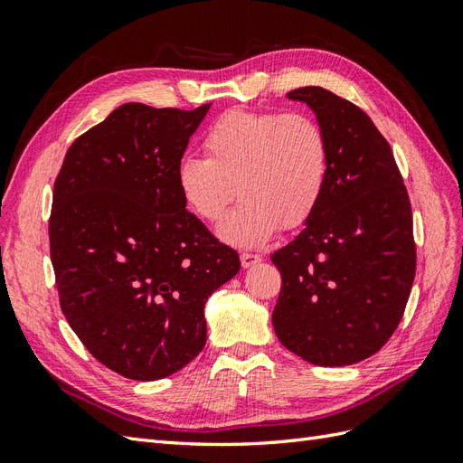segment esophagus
Segmentation results:
<instances>
[{
  "label": "esophagus",
  "mask_w": 463,
  "mask_h": 463,
  "mask_svg": "<svg viewBox=\"0 0 463 463\" xmlns=\"http://www.w3.org/2000/svg\"><path fill=\"white\" fill-rule=\"evenodd\" d=\"M262 257L255 255V253H241V266L243 269H249V266H253L257 262H260Z\"/></svg>",
  "instance_id": "34e87169"
}]
</instances>
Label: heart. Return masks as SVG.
I'll return each mask as SVG.
<instances>
[{"mask_svg": "<svg viewBox=\"0 0 463 463\" xmlns=\"http://www.w3.org/2000/svg\"><path fill=\"white\" fill-rule=\"evenodd\" d=\"M204 154L175 167L179 197L206 223H218L237 194L243 199L220 228L237 247H260L282 226L311 220L325 197L330 145L305 114L232 109L208 129Z\"/></svg>", "mask_w": 463, "mask_h": 463, "instance_id": "1", "label": "heart"}]
</instances>
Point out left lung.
<instances>
[{
	"mask_svg": "<svg viewBox=\"0 0 463 463\" xmlns=\"http://www.w3.org/2000/svg\"><path fill=\"white\" fill-rule=\"evenodd\" d=\"M309 106L330 145L328 181L305 230L272 262L282 289L278 340L320 367L374 355L398 328L415 278L413 216L386 138L371 118L320 87L288 92Z\"/></svg>",
	"mask_w": 463,
	"mask_h": 463,
	"instance_id": "8db88e82",
	"label": "left lung"
}]
</instances>
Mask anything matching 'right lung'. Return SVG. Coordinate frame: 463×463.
I'll return each mask as SVG.
<instances>
[{
  "instance_id": "obj_1",
  "label": "right lung",
  "mask_w": 463,
  "mask_h": 463,
  "mask_svg": "<svg viewBox=\"0 0 463 463\" xmlns=\"http://www.w3.org/2000/svg\"><path fill=\"white\" fill-rule=\"evenodd\" d=\"M210 104H123L69 146L50 257L69 326L125 378L158 381L206 344L204 303L240 257L185 210L175 167Z\"/></svg>"
}]
</instances>
